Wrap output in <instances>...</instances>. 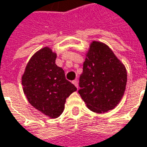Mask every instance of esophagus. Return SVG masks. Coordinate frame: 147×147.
Wrapping results in <instances>:
<instances>
[{
  "mask_svg": "<svg viewBox=\"0 0 147 147\" xmlns=\"http://www.w3.org/2000/svg\"><path fill=\"white\" fill-rule=\"evenodd\" d=\"M72 83L75 85V87H76V88H79V82H78V80H74Z\"/></svg>",
  "mask_w": 147,
  "mask_h": 147,
  "instance_id": "1",
  "label": "esophagus"
}]
</instances>
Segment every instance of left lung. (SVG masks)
Wrapping results in <instances>:
<instances>
[{
	"label": "left lung",
	"mask_w": 147,
	"mask_h": 147,
	"mask_svg": "<svg viewBox=\"0 0 147 147\" xmlns=\"http://www.w3.org/2000/svg\"><path fill=\"white\" fill-rule=\"evenodd\" d=\"M85 56L79 94L91 111L104 114L121 102L127 82L126 68L101 42L92 41Z\"/></svg>",
	"instance_id": "8db88e82"
}]
</instances>
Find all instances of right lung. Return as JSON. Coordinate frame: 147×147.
<instances>
[{
	"label": "right lung",
	"mask_w": 147,
	"mask_h": 147,
	"mask_svg": "<svg viewBox=\"0 0 147 147\" xmlns=\"http://www.w3.org/2000/svg\"><path fill=\"white\" fill-rule=\"evenodd\" d=\"M57 53L49 47L39 49L29 59L22 76L28 102L50 119L62 115L66 99L77 90L55 63Z\"/></svg>",
	"instance_id": "1"
}]
</instances>
